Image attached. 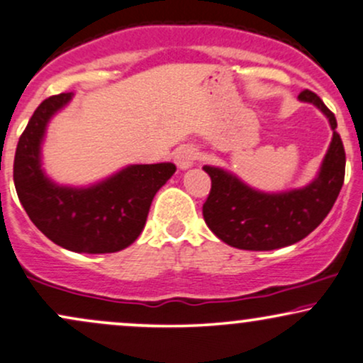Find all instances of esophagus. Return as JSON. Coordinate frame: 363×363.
I'll return each instance as SVG.
<instances>
[{
    "mask_svg": "<svg viewBox=\"0 0 363 363\" xmlns=\"http://www.w3.org/2000/svg\"><path fill=\"white\" fill-rule=\"evenodd\" d=\"M199 152L197 149L191 147V146H182L178 147L177 151H174V163L178 164V168L180 169H189L194 166L195 160H197Z\"/></svg>",
    "mask_w": 363,
    "mask_h": 363,
    "instance_id": "34e87169",
    "label": "esophagus"
}]
</instances>
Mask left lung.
Listing matches in <instances>:
<instances>
[{"mask_svg": "<svg viewBox=\"0 0 363 363\" xmlns=\"http://www.w3.org/2000/svg\"><path fill=\"white\" fill-rule=\"evenodd\" d=\"M304 104H313L330 122L333 138L313 182L301 189L268 194L246 185L238 174L219 166H203L212 180L203 203V219L212 233L238 250L270 251L304 240L330 214L345 180V149L336 132L335 113L316 93L304 89Z\"/></svg>", "mask_w": 363, "mask_h": 363, "instance_id": "left-lung-1", "label": "left lung"}]
</instances>
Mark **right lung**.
<instances>
[{
  "instance_id": "add662e5",
  "label": "right lung",
  "mask_w": 363,
  "mask_h": 363,
  "mask_svg": "<svg viewBox=\"0 0 363 363\" xmlns=\"http://www.w3.org/2000/svg\"><path fill=\"white\" fill-rule=\"evenodd\" d=\"M74 93L47 98L18 140L13 180L30 220L55 245L76 253H115L132 245L146 224L156 191L177 166L129 164L88 186L59 185L42 168L47 125Z\"/></svg>"
}]
</instances>
